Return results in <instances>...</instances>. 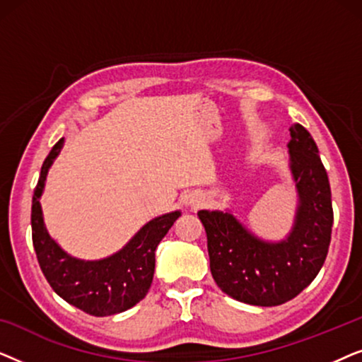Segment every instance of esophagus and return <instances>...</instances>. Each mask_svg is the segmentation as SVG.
I'll return each mask as SVG.
<instances>
[{
  "mask_svg": "<svg viewBox=\"0 0 362 362\" xmlns=\"http://www.w3.org/2000/svg\"><path fill=\"white\" fill-rule=\"evenodd\" d=\"M191 204H192V206H196V204H197V201H196V199H192V201H191Z\"/></svg>",
  "mask_w": 362,
  "mask_h": 362,
  "instance_id": "esophagus-1",
  "label": "esophagus"
}]
</instances>
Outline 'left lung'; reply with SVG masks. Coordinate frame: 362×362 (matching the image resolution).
<instances>
[{
	"instance_id": "left-lung-1",
	"label": "left lung",
	"mask_w": 362,
	"mask_h": 362,
	"mask_svg": "<svg viewBox=\"0 0 362 362\" xmlns=\"http://www.w3.org/2000/svg\"><path fill=\"white\" fill-rule=\"evenodd\" d=\"M290 170L298 192L295 226L281 242H265L230 212L199 211L212 279L242 303L276 306L301 293L328 255L333 206L318 146L300 123L290 127Z\"/></svg>"
}]
</instances>
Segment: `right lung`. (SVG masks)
Wrapping results in <instances>:
<instances>
[{
  "instance_id": "1",
  "label": "right lung",
  "mask_w": 362,
  "mask_h": 362,
  "mask_svg": "<svg viewBox=\"0 0 362 362\" xmlns=\"http://www.w3.org/2000/svg\"><path fill=\"white\" fill-rule=\"evenodd\" d=\"M64 145L61 138L42 163L33 196V245L39 267L52 290L76 308L93 316L122 313L145 298L155 274V250L180 211L160 216L141 227L120 252L102 260H81L64 252L49 235L41 211V194L52 161Z\"/></svg>"
}]
</instances>
